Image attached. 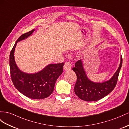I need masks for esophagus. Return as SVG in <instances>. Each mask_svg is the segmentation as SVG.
I'll return each mask as SVG.
<instances>
[{
    "label": "esophagus",
    "mask_w": 129,
    "mask_h": 129,
    "mask_svg": "<svg viewBox=\"0 0 129 129\" xmlns=\"http://www.w3.org/2000/svg\"><path fill=\"white\" fill-rule=\"evenodd\" d=\"M72 67V65L70 61H67L65 62L64 65V69L65 70H70Z\"/></svg>",
    "instance_id": "obj_1"
}]
</instances>
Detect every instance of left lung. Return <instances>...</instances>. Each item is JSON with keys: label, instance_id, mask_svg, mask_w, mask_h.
<instances>
[{"label": "left lung", "instance_id": "left-lung-1", "mask_svg": "<svg viewBox=\"0 0 129 129\" xmlns=\"http://www.w3.org/2000/svg\"><path fill=\"white\" fill-rule=\"evenodd\" d=\"M122 65V57L120 65L110 80L103 83H94L90 81L85 73L81 60L76 62L72 70L77 75V81L75 85V93L82 100L95 101L107 96L114 89L117 84L119 74Z\"/></svg>", "mask_w": 129, "mask_h": 129}]
</instances>
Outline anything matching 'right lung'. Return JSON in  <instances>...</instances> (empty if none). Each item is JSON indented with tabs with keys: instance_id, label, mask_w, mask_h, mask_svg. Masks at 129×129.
Masks as SVG:
<instances>
[{
	"instance_id": "obj_1",
	"label": "right lung",
	"mask_w": 129,
	"mask_h": 129,
	"mask_svg": "<svg viewBox=\"0 0 129 129\" xmlns=\"http://www.w3.org/2000/svg\"><path fill=\"white\" fill-rule=\"evenodd\" d=\"M34 29L22 34L16 41L10 54V69L14 86L25 96L33 99L48 97L54 90L55 82L63 71L64 62L49 64L38 73L28 74L17 68L14 59V51L17 42L27 38Z\"/></svg>"
}]
</instances>
